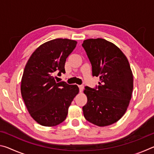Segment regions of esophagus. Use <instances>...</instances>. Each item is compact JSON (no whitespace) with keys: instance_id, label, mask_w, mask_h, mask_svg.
Masks as SVG:
<instances>
[{"instance_id":"1","label":"esophagus","mask_w":154,"mask_h":154,"mask_svg":"<svg viewBox=\"0 0 154 154\" xmlns=\"http://www.w3.org/2000/svg\"><path fill=\"white\" fill-rule=\"evenodd\" d=\"M79 88L80 92H82V91H83V88H84V87H83V85H79Z\"/></svg>"}]
</instances>
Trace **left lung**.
Here are the masks:
<instances>
[{"instance_id": "left-lung-1", "label": "left lung", "mask_w": 154, "mask_h": 154, "mask_svg": "<svg viewBox=\"0 0 154 154\" xmlns=\"http://www.w3.org/2000/svg\"><path fill=\"white\" fill-rule=\"evenodd\" d=\"M92 67L99 77L95 88L86 86L88 102L83 106L86 120L98 126L118 122L129 105L133 90V75L126 56L115 44L104 38H89L82 44Z\"/></svg>"}]
</instances>
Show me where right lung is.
I'll list each match as a JSON object with an SVG mask.
<instances>
[{"instance_id": "right-lung-1", "label": "right lung", "mask_w": 154, "mask_h": 154, "mask_svg": "<svg viewBox=\"0 0 154 154\" xmlns=\"http://www.w3.org/2000/svg\"><path fill=\"white\" fill-rule=\"evenodd\" d=\"M77 43L68 38L49 41L33 52L26 64L21 94L30 116L42 126H55L64 122L79 93L77 85L58 83L54 77L65 73V62Z\"/></svg>"}]
</instances>
